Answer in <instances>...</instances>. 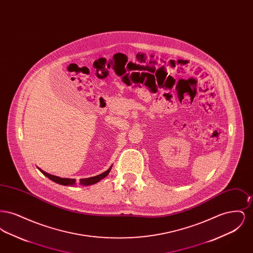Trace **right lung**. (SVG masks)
Masks as SVG:
<instances>
[{
    "mask_svg": "<svg viewBox=\"0 0 253 253\" xmlns=\"http://www.w3.org/2000/svg\"><path fill=\"white\" fill-rule=\"evenodd\" d=\"M111 168H112V167H111ZM111 168L109 169L108 170H106L105 172L99 174V175H96V176H94V177H90V178H84V179H81L80 181H81V183L84 184V185L95 184L96 182L101 180L102 178L106 177V176L108 175L110 170H111ZM43 173H44L46 176H48L51 180L55 181V182H57V183H59V184H61V185H73V184H75V180H74V179L60 178V177H57V176H53V175L47 174V173H45V172H43Z\"/></svg>",
    "mask_w": 253,
    "mask_h": 253,
    "instance_id": "1",
    "label": "right lung"
}]
</instances>
